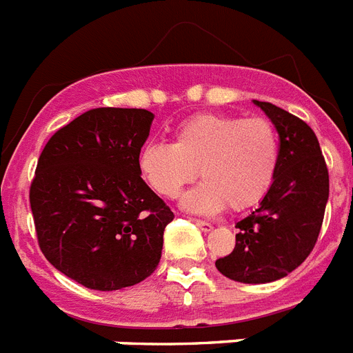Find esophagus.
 <instances>
[{"label": "esophagus", "instance_id": "esophagus-1", "mask_svg": "<svg viewBox=\"0 0 353 353\" xmlns=\"http://www.w3.org/2000/svg\"><path fill=\"white\" fill-rule=\"evenodd\" d=\"M191 222L196 223V225L200 227L203 232H208V231H211V229H212V223L205 222V220H196V218H191Z\"/></svg>", "mask_w": 353, "mask_h": 353}]
</instances>
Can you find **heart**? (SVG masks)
Masks as SVG:
<instances>
[{
  "label": "heart",
  "instance_id": "1",
  "mask_svg": "<svg viewBox=\"0 0 353 353\" xmlns=\"http://www.w3.org/2000/svg\"><path fill=\"white\" fill-rule=\"evenodd\" d=\"M137 164L144 182L164 198L176 196L200 173L203 182L182 198L189 211L214 214L227 205L243 211L274 183L279 139L263 117L200 113L176 128L173 144L148 142Z\"/></svg>",
  "mask_w": 353,
  "mask_h": 353
}]
</instances>
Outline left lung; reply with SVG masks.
Instances as JSON below:
<instances>
[{
    "mask_svg": "<svg viewBox=\"0 0 353 353\" xmlns=\"http://www.w3.org/2000/svg\"><path fill=\"white\" fill-rule=\"evenodd\" d=\"M279 135L274 183L260 208L236 223V245L216 269L240 283H270L298 269L312 252L328 202V170L307 122L254 101Z\"/></svg>",
    "mask_w": 353,
    "mask_h": 353,
    "instance_id": "left-lung-1",
    "label": "left lung"
}]
</instances>
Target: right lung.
I'll list each match as a JSON object with an SVG mask.
<instances>
[{
	"label": "right lung",
	"instance_id": "right-lung-1",
	"mask_svg": "<svg viewBox=\"0 0 353 353\" xmlns=\"http://www.w3.org/2000/svg\"><path fill=\"white\" fill-rule=\"evenodd\" d=\"M155 115L95 108L57 130L37 160L30 208L41 252L93 290H119L155 272L174 218L141 179L139 153Z\"/></svg>",
	"mask_w": 353,
	"mask_h": 353
}]
</instances>
